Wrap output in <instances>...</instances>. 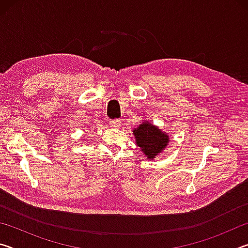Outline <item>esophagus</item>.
<instances>
[{
  "label": "esophagus",
  "instance_id": "34e87169",
  "mask_svg": "<svg viewBox=\"0 0 248 248\" xmlns=\"http://www.w3.org/2000/svg\"><path fill=\"white\" fill-rule=\"evenodd\" d=\"M109 123H110V125L112 128H120L121 119H111L109 120Z\"/></svg>",
  "mask_w": 248,
  "mask_h": 248
}]
</instances>
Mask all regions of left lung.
Segmentation results:
<instances>
[{
	"instance_id": "1",
	"label": "left lung",
	"mask_w": 248,
	"mask_h": 248,
	"mask_svg": "<svg viewBox=\"0 0 248 248\" xmlns=\"http://www.w3.org/2000/svg\"><path fill=\"white\" fill-rule=\"evenodd\" d=\"M133 134L138 146L149 159L157 156L170 142L169 134L148 121H143L138 128H134Z\"/></svg>"
}]
</instances>
